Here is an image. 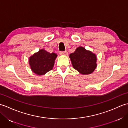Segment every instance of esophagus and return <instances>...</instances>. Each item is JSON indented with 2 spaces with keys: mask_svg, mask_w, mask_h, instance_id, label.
<instances>
[{
  "mask_svg": "<svg viewBox=\"0 0 128 128\" xmlns=\"http://www.w3.org/2000/svg\"><path fill=\"white\" fill-rule=\"evenodd\" d=\"M60 54L62 56H66L68 54V52L66 50L64 52H60Z\"/></svg>",
  "mask_w": 128,
  "mask_h": 128,
  "instance_id": "1",
  "label": "esophagus"
}]
</instances>
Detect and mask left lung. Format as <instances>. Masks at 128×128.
<instances>
[{"label":"left lung","mask_w":128,"mask_h":128,"mask_svg":"<svg viewBox=\"0 0 128 128\" xmlns=\"http://www.w3.org/2000/svg\"><path fill=\"white\" fill-rule=\"evenodd\" d=\"M69 58L74 69L82 75L92 74L97 66L96 54L81 46L70 54Z\"/></svg>","instance_id":"left-lung-1"}]
</instances>
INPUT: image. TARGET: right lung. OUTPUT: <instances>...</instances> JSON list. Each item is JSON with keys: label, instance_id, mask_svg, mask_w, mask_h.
I'll list each match as a JSON object with an SVG mask.
<instances>
[{"label": "right lung", "instance_id": "add662e5", "mask_svg": "<svg viewBox=\"0 0 128 128\" xmlns=\"http://www.w3.org/2000/svg\"><path fill=\"white\" fill-rule=\"evenodd\" d=\"M56 57V54L50 53L42 49L30 57V66L34 74L38 75H44L53 69Z\"/></svg>", "mask_w": 128, "mask_h": 128}]
</instances>
